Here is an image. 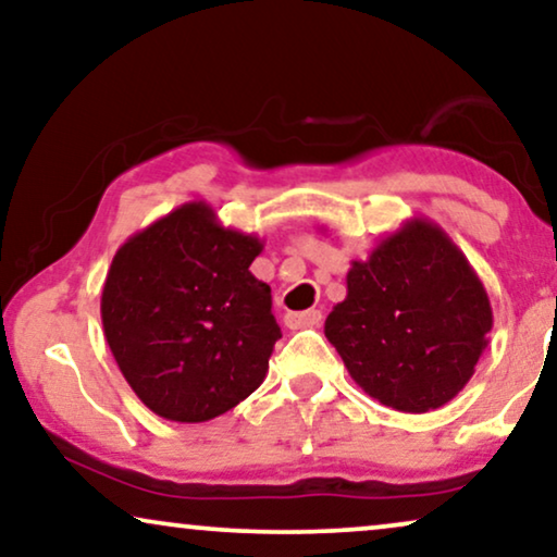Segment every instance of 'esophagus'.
<instances>
[{"label": "esophagus", "mask_w": 557, "mask_h": 557, "mask_svg": "<svg viewBox=\"0 0 557 557\" xmlns=\"http://www.w3.org/2000/svg\"><path fill=\"white\" fill-rule=\"evenodd\" d=\"M288 330H304V326H317L322 322V311L319 309H307V311H288L284 317Z\"/></svg>", "instance_id": "esophagus-1"}]
</instances>
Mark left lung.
I'll list each match as a JSON object with an SVG mask.
<instances>
[{"label":"left lung","instance_id":"8db88e82","mask_svg":"<svg viewBox=\"0 0 557 557\" xmlns=\"http://www.w3.org/2000/svg\"><path fill=\"white\" fill-rule=\"evenodd\" d=\"M492 304L444 227L410 218L347 271V296L324 334L349 377L403 413L454 400L492 332Z\"/></svg>","mask_w":557,"mask_h":557}]
</instances>
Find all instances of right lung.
Segmentation results:
<instances>
[{"label":"right lung","mask_w":557,"mask_h":557,"mask_svg":"<svg viewBox=\"0 0 557 557\" xmlns=\"http://www.w3.org/2000/svg\"><path fill=\"white\" fill-rule=\"evenodd\" d=\"M263 240L180 205L113 256L101 322L113 360L151 413L202 423L246 400L281 337L271 288L250 273Z\"/></svg>","instance_id":"add662e5"}]
</instances>
